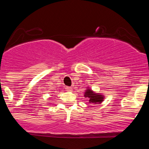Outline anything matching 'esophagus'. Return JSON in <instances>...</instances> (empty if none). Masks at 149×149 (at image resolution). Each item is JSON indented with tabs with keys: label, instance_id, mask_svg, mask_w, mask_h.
<instances>
[{
	"label": "esophagus",
	"instance_id": "34e87169",
	"mask_svg": "<svg viewBox=\"0 0 149 149\" xmlns=\"http://www.w3.org/2000/svg\"><path fill=\"white\" fill-rule=\"evenodd\" d=\"M65 89L67 90V91H72V89H73V88H72L71 87H70V86H66L65 87Z\"/></svg>",
	"mask_w": 149,
	"mask_h": 149
}]
</instances>
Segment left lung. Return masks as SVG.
<instances>
[{"instance_id": "8db88e82", "label": "left lung", "mask_w": 149, "mask_h": 149, "mask_svg": "<svg viewBox=\"0 0 149 149\" xmlns=\"http://www.w3.org/2000/svg\"><path fill=\"white\" fill-rule=\"evenodd\" d=\"M84 97H88L89 100H88L89 103L93 104H99L102 103L104 100V97L101 94L94 92L92 90L89 89V88L86 90Z\"/></svg>"}]
</instances>
